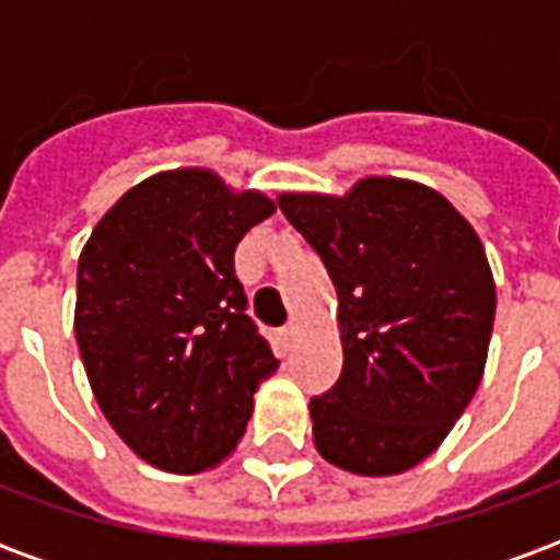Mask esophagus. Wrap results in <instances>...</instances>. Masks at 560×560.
Wrapping results in <instances>:
<instances>
[{
	"mask_svg": "<svg viewBox=\"0 0 560 560\" xmlns=\"http://www.w3.org/2000/svg\"><path fill=\"white\" fill-rule=\"evenodd\" d=\"M293 339H296V324H288V327L279 329V341L284 348H291Z\"/></svg>",
	"mask_w": 560,
	"mask_h": 560,
	"instance_id": "esophagus-1",
	"label": "esophagus"
}]
</instances>
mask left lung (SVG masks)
I'll return each instance as SVG.
<instances>
[{
	"label": "left lung",
	"mask_w": 560,
	"mask_h": 560,
	"mask_svg": "<svg viewBox=\"0 0 560 560\" xmlns=\"http://www.w3.org/2000/svg\"><path fill=\"white\" fill-rule=\"evenodd\" d=\"M339 293L345 365L308 401L320 456L389 477L420 465L480 387L494 281L480 236L434 188L369 176L345 197L279 195Z\"/></svg>",
	"instance_id": "8db88e82"
}]
</instances>
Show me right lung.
Returning <instances> with one entry per match:
<instances>
[{
  "label": "right lung",
  "instance_id": "right-lung-1",
  "mask_svg": "<svg viewBox=\"0 0 560 560\" xmlns=\"http://www.w3.org/2000/svg\"><path fill=\"white\" fill-rule=\"evenodd\" d=\"M272 212L260 191L179 167L119 197L80 252L83 369L107 422L155 468L224 462L279 369L233 272L236 243Z\"/></svg>",
  "mask_w": 560,
  "mask_h": 560
}]
</instances>
